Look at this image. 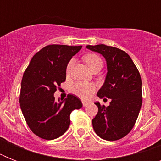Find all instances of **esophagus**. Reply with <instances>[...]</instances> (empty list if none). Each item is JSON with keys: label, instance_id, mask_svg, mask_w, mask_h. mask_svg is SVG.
<instances>
[{"label": "esophagus", "instance_id": "obj_1", "mask_svg": "<svg viewBox=\"0 0 161 161\" xmlns=\"http://www.w3.org/2000/svg\"><path fill=\"white\" fill-rule=\"evenodd\" d=\"M88 102H87V101H83V107H86V106L88 105Z\"/></svg>", "mask_w": 161, "mask_h": 161}]
</instances>
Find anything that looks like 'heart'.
Returning a JSON list of instances; mask_svg holds the SVG:
<instances>
[{
    "mask_svg": "<svg viewBox=\"0 0 161 161\" xmlns=\"http://www.w3.org/2000/svg\"><path fill=\"white\" fill-rule=\"evenodd\" d=\"M85 61L86 64L88 66L89 69L94 68L96 66H101L103 64V62L101 60V58L98 55L93 53H89L84 56L83 58ZM74 60L72 59L68 62L67 68H66V72L68 74H69L73 68ZM70 91L73 94L78 96L82 99L87 100L90 98L92 93L95 91V86L93 85V83H85V82H77V83H73V85L71 86Z\"/></svg>",
    "mask_w": 161,
    "mask_h": 161,
    "instance_id": "heart-1",
    "label": "heart"
}]
</instances>
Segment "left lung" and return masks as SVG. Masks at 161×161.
<instances>
[{
    "instance_id": "left-lung-1",
    "label": "left lung",
    "mask_w": 161,
    "mask_h": 161,
    "mask_svg": "<svg viewBox=\"0 0 161 161\" xmlns=\"http://www.w3.org/2000/svg\"><path fill=\"white\" fill-rule=\"evenodd\" d=\"M86 47L105 58V80L97 95L111 99L108 106L95 103L98 111L92 120L93 130L105 140L122 139L133 129L142 105L140 73L130 56L120 49L103 44Z\"/></svg>"
}]
</instances>
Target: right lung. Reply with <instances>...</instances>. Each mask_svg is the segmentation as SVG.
<instances>
[{
  "label": "right lung",
  "instance_id": "right-lung-1",
  "mask_svg": "<svg viewBox=\"0 0 161 161\" xmlns=\"http://www.w3.org/2000/svg\"><path fill=\"white\" fill-rule=\"evenodd\" d=\"M82 46L48 45L31 58L22 77L20 94L21 112L31 130L44 140L60 137L70 125V114L83 107L80 99L68 94L55 100L57 88L66 79L68 62Z\"/></svg>",
  "mask_w": 161,
  "mask_h": 161
}]
</instances>
